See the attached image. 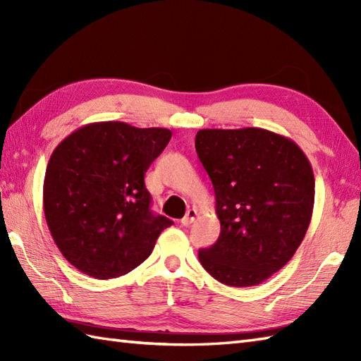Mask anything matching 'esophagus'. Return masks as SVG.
Masks as SVG:
<instances>
[{"label": "esophagus", "instance_id": "esophagus-1", "mask_svg": "<svg viewBox=\"0 0 361 361\" xmlns=\"http://www.w3.org/2000/svg\"><path fill=\"white\" fill-rule=\"evenodd\" d=\"M195 217H197V211H195V209H189V211L186 212V216L181 219V225H183V226H189V225L192 224V221L195 220Z\"/></svg>", "mask_w": 361, "mask_h": 361}]
</instances>
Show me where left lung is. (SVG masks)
<instances>
[{"label":"left lung","mask_w":361,"mask_h":361,"mask_svg":"<svg viewBox=\"0 0 361 361\" xmlns=\"http://www.w3.org/2000/svg\"><path fill=\"white\" fill-rule=\"evenodd\" d=\"M195 150L216 192L220 235L198 251L203 268L231 287L259 286L301 245L315 203L310 161L270 130L204 128Z\"/></svg>","instance_id":"8db88e82"}]
</instances>
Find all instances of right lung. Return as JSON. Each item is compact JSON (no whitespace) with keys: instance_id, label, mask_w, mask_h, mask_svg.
Returning a JSON list of instances; mask_svg holds the SVG:
<instances>
[{"instance_id":"obj_1","label":"right lung","mask_w":361,"mask_h":361,"mask_svg":"<svg viewBox=\"0 0 361 361\" xmlns=\"http://www.w3.org/2000/svg\"><path fill=\"white\" fill-rule=\"evenodd\" d=\"M169 128L93 122L54 149L43 211L54 242L78 270L111 279L141 265L173 221L153 216L144 173L171 141Z\"/></svg>"}]
</instances>
